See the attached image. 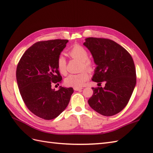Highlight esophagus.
<instances>
[{
    "instance_id": "esophagus-1",
    "label": "esophagus",
    "mask_w": 153,
    "mask_h": 153,
    "mask_svg": "<svg viewBox=\"0 0 153 153\" xmlns=\"http://www.w3.org/2000/svg\"><path fill=\"white\" fill-rule=\"evenodd\" d=\"M74 89L75 91H79L82 90V88H79V87H74Z\"/></svg>"
}]
</instances>
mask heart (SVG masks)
Masks as SVG:
<instances>
[{
    "mask_svg": "<svg viewBox=\"0 0 153 153\" xmlns=\"http://www.w3.org/2000/svg\"><path fill=\"white\" fill-rule=\"evenodd\" d=\"M69 55L74 59L81 61L80 70H87L92 71L94 69V63L89 59V53L83 47L76 45L71 48ZM56 66L59 72L62 75L67 73V61L63 55H60L56 60ZM89 79V74L86 71H83L79 74H70L64 80L66 85L74 87H81Z\"/></svg>",
    "mask_w": 153,
    "mask_h": 153,
    "instance_id": "heart-1",
    "label": "heart"
}]
</instances>
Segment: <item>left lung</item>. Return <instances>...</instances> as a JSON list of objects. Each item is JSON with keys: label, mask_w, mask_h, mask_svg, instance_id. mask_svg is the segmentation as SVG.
I'll return each mask as SVG.
<instances>
[{"label": "left lung", "mask_w": 153, "mask_h": 153, "mask_svg": "<svg viewBox=\"0 0 153 153\" xmlns=\"http://www.w3.org/2000/svg\"><path fill=\"white\" fill-rule=\"evenodd\" d=\"M83 45L97 65L93 82H105V87H92L89 105L103 116L115 115L128 105L136 85L134 60L124 48L108 39L88 37Z\"/></svg>", "instance_id": "8db88e82"}]
</instances>
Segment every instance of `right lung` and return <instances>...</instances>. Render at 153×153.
Masks as SVG:
<instances>
[{
    "label": "right lung",
    "instance_id": "1",
    "mask_svg": "<svg viewBox=\"0 0 153 153\" xmlns=\"http://www.w3.org/2000/svg\"><path fill=\"white\" fill-rule=\"evenodd\" d=\"M68 40L54 39L35 43L25 52L16 69V79L22 98L27 108L44 120L56 118L66 108L74 89L53 83L62 82L56 60Z\"/></svg>",
    "mask_w": 153,
    "mask_h": 153
}]
</instances>
